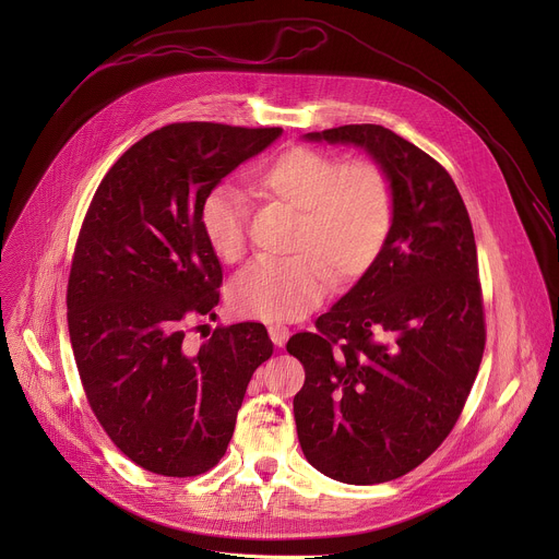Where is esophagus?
<instances>
[{
  "label": "esophagus",
  "instance_id": "1",
  "mask_svg": "<svg viewBox=\"0 0 559 559\" xmlns=\"http://www.w3.org/2000/svg\"><path fill=\"white\" fill-rule=\"evenodd\" d=\"M267 332H270V338H272V343L276 347H283L287 343V338H289V330L285 325H270Z\"/></svg>",
  "mask_w": 559,
  "mask_h": 559
}]
</instances>
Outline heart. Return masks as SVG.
<instances>
[{
  "label": "heart",
  "mask_w": 559,
  "mask_h": 559,
  "mask_svg": "<svg viewBox=\"0 0 559 559\" xmlns=\"http://www.w3.org/2000/svg\"><path fill=\"white\" fill-rule=\"evenodd\" d=\"M261 194L298 210L296 257L259 259L229 287L236 313L261 321H296L330 289L332 270L362 274L380 254L393 223V188L373 162L292 147L254 175ZM248 201L229 183L212 186L199 203V227L210 250L231 263L248 246Z\"/></svg>",
  "instance_id": "1"
}]
</instances>
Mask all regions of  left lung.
<instances>
[{
	"label": "left lung",
	"mask_w": 559,
	"mask_h": 559,
	"mask_svg": "<svg viewBox=\"0 0 559 559\" xmlns=\"http://www.w3.org/2000/svg\"><path fill=\"white\" fill-rule=\"evenodd\" d=\"M365 150L393 188L376 261L287 352L305 367L294 418L307 462L380 485L425 462L457 423L485 352L483 289L464 201L433 158L373 123L307 132Z\"/></svg>",
	"instance_id": "obj_1"
}]
</instances>
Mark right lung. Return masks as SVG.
<instances>
[{"instance_id": "obj_1", "label": "right lung", "mask_w": 559, "mask_h": 559, "mask_svg": "<svg viewBox=\"0 0 559 559\" xmlns=\"http://www.w3.org/2000/svg\"><path fill=\"white\" fill-rule=\"evenodd\" d=\"M281 134L205 121L154 130L104 177L79 231L66 296L76 369L110 440L145 471L190 477L218 464L274 352L261 323L216 328L197 352L183 338L223 283L199 203Z\"/></svg>"}]
</instances>
